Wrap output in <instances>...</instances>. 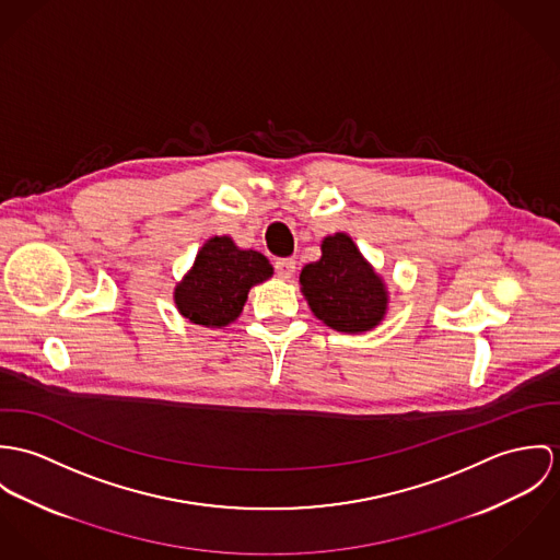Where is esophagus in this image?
I'll return each mask as SVG.
<instances>
[{"label":"esophagus","mask_w":560,"mask_h":560,"mask_svg":"<svg viewBox=\"0 0 560 560\" xmlns=\"http://www.w3.org/2000/svg\"><path fill=\"white\" fill-rule=\"evenodd\" d=\"M275 272L279 279H292L296 272V261L292 257H283L275 261Z\"/></svg>","instance_id":"1"}]
</instances>
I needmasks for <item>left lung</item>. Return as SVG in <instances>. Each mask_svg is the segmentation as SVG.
<instances>
[{
  "instance_id": "left-lung-1",
  "label": "left lung",
  "mask_w": 560,
  "mask_h": 560,
  "mask_svg": "<svg viewBox=\"0 0 560 560\" xmlns=\"http://www.w3.org/2000/svg\"><path fill=\"white\" fill-rule=\"evenodd\" d=\"M301 290L313 315L339 332L372 330L388 305L382 277L343 232L322 241V257L301 272Z\"/></svg>"
}]
</instances>
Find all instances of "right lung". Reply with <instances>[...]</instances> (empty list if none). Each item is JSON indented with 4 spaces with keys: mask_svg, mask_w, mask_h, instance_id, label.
I'll list each match as a JSON object with an SVG mask.
<instances>
[{
    "mask_svg": "<svg viewBox=\"0 0 560 560\" xmlns=\"http://www.w3.org/2000/svg\"><path fill=\"white\" fill-rule=\"evenodd\" d=\"M270 277L272 266L259 250L238 249L230 236H214L176 285L174 301L188 322L221 328L241 315L250 288Z\"/></svg>",
    "mask_w": 560,
    "mask_h": 560,
    "instance_id": "add662e5",
    "label": "right lung"
}]
</instances>
